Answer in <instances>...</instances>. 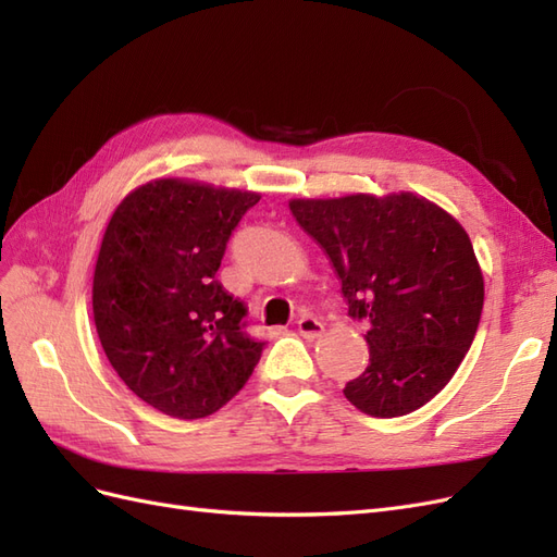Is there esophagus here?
Listing matches in <instances>:
<instances>
[{"mask_svg":"<svg viewBox=\"0 0 557 557\" xmlns=\"http://www.w3.org/2000/svg\"><path fill=\"white\" fill-rule=\"evenodd\" d=\"M297 330H299L301 336H305V339H318V336H323L325 325L320 323V320L313 318V315H301L297 320Z\"/></svg>","mask_w":557,"mask_h":557,"instance_id":"1","label":"esophagus"}]
</instances>
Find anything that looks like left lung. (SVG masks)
Instances as JSON below:
<instances>
[{"label":"left lung","instance_id":"left-lung-1","mask_svg":"<svg viewBox=\"0 0 557 557\" xmlns=\"http://www.w3.org/2000/svg\"><path fill=\"white\" fill-rule=\"evenodd\" d=\"M327 252L348 315L369 323V364L346 399L374 418L407 416L458 372L483 311V274L462 225L411 193L293 199Z\"/></svg>","mask_w":557,"mask_h":557}]
</instances>
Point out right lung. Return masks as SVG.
I'll return each instance as SVG.
<instances>
[{
  "instance_id": "1",
  "label": "right lung",
  "mask_w": 557,
  "mask_h": 557,
  "mask_svg": "<svg viewBox=\"0 0 557 557\" xmlns=\"http://www.w3.org/2000/svg\"><path fill=\"white\" fill-rule=\"evenodd\" d=\"M258 193L160 178L129 193L107 225L92 313L111 367L150 407L183 420L237 395L267 342L246 332V305L215 278Z\"/></svg>"
}]
</instances>
